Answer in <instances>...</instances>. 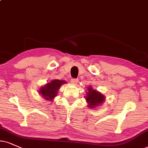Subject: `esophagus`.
<instances>
[{"label":"esophagus","mask_w":148,"mask_h":148,"mask_svg":"<svg viewBox=\"0 0 148 148\" xmlns=\"http://www.w3.org/2000/svg\"><path fill=\"white\" fill-rule=\"evenodd\" d=\"M78 82V79H75V78H73V79L71 80V83H72L73 85H75Z\"/></svg>","instance_id":"34e87169"}]
</instances>
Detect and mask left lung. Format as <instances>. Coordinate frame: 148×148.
I'll return each instance as SVG.
<instances>
[{"label":"left lung","instance_id":"obj_1","mask_svg":"<svg viewBox=\"0 0 148 148\" xmlns=\"http://www.w3.org/2000/svg\"><path fill=\"white\" fill-rule=\"evenodd\" d=\"M86 91H87L85 98L88 104V108L94 109L98 106L102 105L106 100L105 96L102 93L99 92L96 89H93L91 86L87 87V89Z\"/></svg>","mask_w":148,"mask_h":148}]
</instances>
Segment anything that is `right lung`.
<instances>
[{
    "instance_id": "right-lung-1",
    "label": "right lung",
    "mask_w": 148,
    "mask_h": 148,
    "mask_svg": "<svg viewBox=\"0 0 148 148\" xmlns=\"http://www.w3.org/2000/svg\"><path fill=\"white\" fill-rule=\"evenodd\" d=\"M65 83H67V82L65 80L53 79L46 85L42 86L38 90L39 93L45 100L52 102L54 98L57 96L58 91L60 89L61 86Z\"/></svg>"
}]
</instances>
